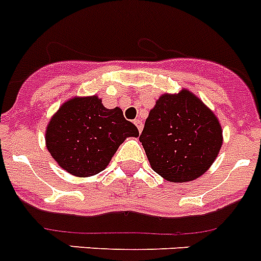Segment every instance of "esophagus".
Wrapping results in <instances>:
<instances>
[{
    "instance_id": "esophagus-1",
    "label": "esophagus",
    "mask_w": 261,
    "mask_h": 261,
    "mask_svg": "<svg viewBox=\"0 0 261 261\" xmlns=\"http://www.w3.org/2000/svg\"><path fill=\"white\" fill-rule=\"evenodd\" d=\"M135 125L137 126V129H138V132L141 133L142 132V128H144V124H142V121L141 120H135Z\"/></svg>"
}]
</instances>
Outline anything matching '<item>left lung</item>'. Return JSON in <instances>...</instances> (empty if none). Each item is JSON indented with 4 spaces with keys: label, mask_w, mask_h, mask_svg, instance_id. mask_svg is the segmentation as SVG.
<instances>
[{
    "label": "left lung",
    "mask_w": 261,
    "mask_h": 261,
    "mask_svg": "<svg viewBox=\"0 0 261 261\" xmlns=\"http://www.w3.org/2000/svg\"><path fill=\"white\" fill-rule=\"evenodd\" d=\"M140 141L156 174L170 183H187L213 165L222 146V126L199 96L181 89L159 96Z\"/></svg>",
    "instance_id": "left-lung-1"
}]
</instances>
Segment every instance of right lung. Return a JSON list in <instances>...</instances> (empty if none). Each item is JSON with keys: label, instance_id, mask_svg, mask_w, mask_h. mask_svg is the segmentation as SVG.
I'll return each instance as SVG.
<instances>
[{"label": "right lung", "instance_id": "add662e5", "mask_svg": "<svg viewBox=\"0 0 261 261\" xmlns=\"http://www.w3.org/2000/svg\"><path fill=\"white\" fill-rule=\"evenodd\" d=\"M121 108L108 110L98 95L74 96L60 106L45 129V146L57 165L77 177L103 171L126 137H138Z\"/></svg>", "mask_w": 261, "mask_h": 261}]
</instances>
